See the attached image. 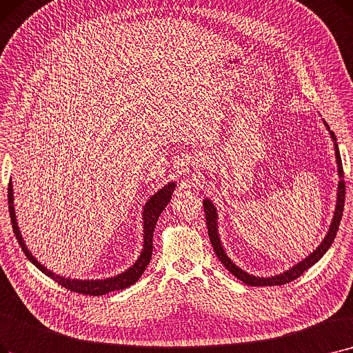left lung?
<instances>
[{
    "instance_id": "left-lung-1",
    "label": "left lung",
    "mask_w": 353,
    "mask_h": 353,
    "mask_svg": "<svg viewBox=\"0 0 353 353\" xmlns=\"http://www.w3.org/2000/svg\"><path fill=\"white\" fill-rule=\"evenodd\" d=\"M323 124L326 127V130L330 134V139L333 141V148H334V157H336V164H338V176H339V183H338V194H336V206H334V212L332 216V222L329 225L327 232L325 235V238L321 239L320 245H317V248L310 252L307 256L301 261H299L297 264H294L293 267H290L288 270L275 274V275H270V277H259V275H254L250 274L245 270L239 268L231 258L228 256L221 236H219V214H218V209L216 205H214L209 197L203 199V208H205V214H206V223H208V232H209V239L213 245L214 254L218 255L219 261L225 265V268L232 272L238 280H241L242 283H245L247 285H252V287H267V285H281L285 283L293 281L296 279H299L300 275L309 270L312 265H314L319 259L323 256L327 250L332 247V243L334 241L336 234H338L339 229V223L342 219V213H343V206H345V180H343V167H342V159H341V152H339V147L338 143H336V135L333 134V131L330 130V127L327 125V122L321 118Z\"/></svg>"
}]
</instances>
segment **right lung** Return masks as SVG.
I'll list each match as a JSON object with an SVG mask.
<instances>
[{"label": "right lung", "instance_id": "right-lung-1", "mask_svg": "<svg viewBox=\"0 0 353 353\" xmlns=\"http://www.w3.org/2000/svg\"><path fill=\"white\" fill-rule=\"evenodd\" d=\"M176 189V181H168L161 189H159L154 194H151L148 201L145 202L143 208V250L135 259V263L128 267L125 271H122L117 275L108 279H98V280H79V279H70L63 277V275L56 274L48 267H44L39 259L32 254L27 248V243L24 242V238L21 235L20 226L17 222V216H15V209H14V190H12V181L8 185V209H10V218L12 223V229L15 238H17L20 247L28 261L34 264L43 274L48 275V277L53 279L57 284L63 285L65 288L74 291V293H81L86 296H103L106 293H111L115 290H124L134 283L139 281V279L145 271L147 265L150 264L151 254H152V235H154V228L157 225V221L160 218L161 212L164 208L170 202L173 196V192Z\"/></svg>", "mask_w": 353, "mask_h": 353}]
</instances>
